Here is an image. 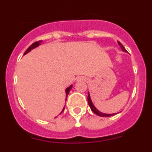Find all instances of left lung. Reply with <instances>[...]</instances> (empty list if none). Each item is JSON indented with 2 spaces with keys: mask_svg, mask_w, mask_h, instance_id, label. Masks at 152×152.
<instances>
[{
  "mask_svg": "<svg viewBox=\"0 0 152 152\" xmlns=\"http://www.w3.org/2000/svg\"><path fill=\"white\" fill-rule=\"evenodd\" d=\"M118 45H120L121 48L122 49V50H123V51L127 52V50H126L125 48L124 47V45H122V44L119 41H118ZM87 102H88V104H89V106H90V109H91L92 111H93L95 114L101 116V117H110V116H113V115H114L117 114V113H115V114H105V113H101L100 111H99V110H98L95 107V106L93 105V102H92L91 99H90V94H89V93H88V96H87Z\"/></svg>",
  "mask_w": 152,
  "mask_h": 152,
  "instance_id": "1",
  "label": "left lung"
}]
</instances>
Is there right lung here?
<instances>
[{
	"instance_id": "1",
	"label": "right lung",
	"mask_w": 152,
	"mask_h": 152,
	"mask_svg": "<svg viewBox=\"0 0 152 152\" xmlns=\"http://www.w3.org/2000/svg\"><path fill=\"white\" fill-rule=\"evenodd\" d=\"M41 42H42V40H40V41H37V42H34V43L32 44V45H31L30 47H28V48L26 50V51H25V53H24V55H25V54H26L27 53H28V52L30 51L31 50H32V49H34V48L37 47L38 45H40ZM72 87H73V86H72V85H70V87H67V88L66 89V90H65V92H66V99H67V95H68V93H69V92H70V90H71ZM64 110H65V107H64V108H63V110H62V111L61 112V113H62V112L64 111ZM61 113H60V114H61Z\"/></svg>"
}]
</instances>
